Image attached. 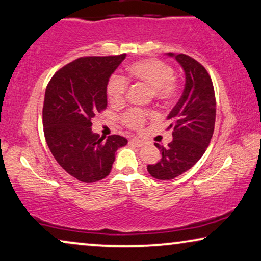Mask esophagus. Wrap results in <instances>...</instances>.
I'll return each mask as SVG.
<instances>
[{"instance_id":"obj_1","label":"esophagus","mask_w":261,"mask_h":261,"mask_svg":"<svg viewBox=\"0 0 261 261\" xmlns=\"http://www.w3.org/2000/svg\"><path fill=\"white\" fill-rule=\"evenodd\" d=\"M130 143L131 144H134L135 146H137V148H141V146H143V144H144V142L141 141V139H137V138H131Z\"/></svg>"}]
</instances>
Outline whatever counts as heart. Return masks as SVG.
<instances>
[{
	"instance_id": "b5f03b06",
	"label": "heart",
	"mask_w": 261,
	"mask_h": 261,
	"mask_svg": "<svg viewBox=\"0 0 261 261\" xmlns=\"http://www.w3.org/2000/svg\"><path fill=\"white\" fill-rule=\"evenodd\" d=\"M127 79L145 84L152 91L157 100L168 102L172 100L178 92L177 80L174 76V69L159 59H144L127 67ZM106 93L110 104L115 108L124 105L127 93V80L119 74L110 76ZM152 112L141 109H131L122 117V122L131 130H141Z\"/></svg>"
}]
</instances>
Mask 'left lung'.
Wrapping results in <instances>:
<instances>
[{"label":"left lung","instance_id":"left-lung-1","mask_svg":"<svg viewBox=\"0 0 261 261\" xmlns=\"http://www.w3.org/2000/svg\"><path fill=\"white\" fill-rule=\"evenodd\" d=\"M186 74L183 93L169 113L172 141L167 146L155 145L162 157L149 164V174L157 179H172L189 170L199 161L211 143L214 132L216 101L208 72L199 61L186 54H172Z\"/></svg>","mask_w":261,"mask_h":261}]
</instances>
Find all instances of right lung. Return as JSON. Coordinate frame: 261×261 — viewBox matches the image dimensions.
<instances>
[{
	"instance_id": "add662e5",
	"label": "right lung",
	"mask_w": 261,
	"mask_h": 261,
	"mask_svg": "<svg viewBox=\"0 0 261 261\" xmlns=\"http://www.w3.org/2000/svg\"><path fill=\"white\" fill-rule=\"evenodd\" d=\"M126 54L83 57L52 76L42 109L47 145L64 170L79 181L93 183L112 169L117 150L127 144L119 135L108 138L92 132V119L108 106L106 85Z\"/></svg>"
}]
</instances>
